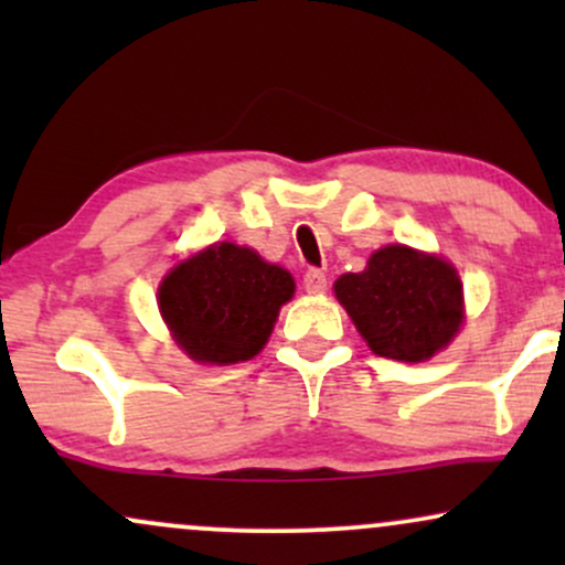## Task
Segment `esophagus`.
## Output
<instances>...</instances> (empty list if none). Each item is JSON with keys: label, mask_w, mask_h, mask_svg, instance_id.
I'll return each mask as SVG.
<instances>
[{"label": "esophagus", "mask_w": 565, "mask_h": 565, "mask_svg": "<svg viewBox=\"0 0 565 565\" xmlns=\"http://www.w3.org/2000/svg\"><path fill=\"white\" fill-rule=\"evenodd\" d=\"M302 284L310 295H321V291L327 289V276H323V270L319 268H308L302 276Z\"/></svg>", "instance_id": "obj_1"}]
</instances>
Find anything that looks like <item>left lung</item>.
Returning a JSON list of instances; mask_svg holds the SVG:
<instances>
[{
	"label": "left lung",
	"instance_id": "1",
	"mask_svg": "<svg viewBox=\"0 0 565 565\" xmlns=\"http://www.w3.org/2000/svg\"><path fill=\"white\" fill-rule=\"evenodd\" d=\"M334 291L369 348L385 359H430L462 323L457 270L401 244L374 252L364 274L337 278Z\"/></svg>",
	"mask_w": 565,
	"mask_h": 565
}]
</instances>
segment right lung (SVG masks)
<instances>
[{
	"label": "right lung",
	"mask_w": 565,
	"mask_h": 565,
	"mask_svg": "<svg viewBox=\"0 0 565 565\" xmlns=\"http://www.w3.org/2000/svg\"><path fill=\"white\" fill-rule=\"evenodd\" d=\"M291 295L287 270L225 242L172 268L159 287V310L191 359L236 364L260 353Z\"/></svg>",
	"instance_id": "1"
}]
</instances>
